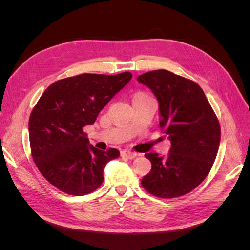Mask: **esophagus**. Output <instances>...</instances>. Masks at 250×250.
<instances>
[{
	"instance_id": "obj_1",
	"label": "esophagus",
	"mask_w": 250,
	"mask_h": 250,
	"mask_svg": "<svg viewBox=\"0 0 250 250\" xmlns=\"http://www.w3.org/2000/svg\"><path fill=\"white\" fill-rule=\"evenodd\" d=\"M137 153L135 152H132V151H127V150H124L121 152V156L123 157H126V158H129V160H132V158L137 157Z\"/></svg>"
}]
</instances>
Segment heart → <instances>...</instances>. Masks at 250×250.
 <instances>
[{
    "instance_id": "1",
    "label": "heart",
    "mask_w": 250,
    "mask_h": 250,
    "mask_svg": "<svg viewBox=\"0 0 250 250\" xmlns=\"http://www.w3.org/2000/svg\"><path fill=\"white\" fill-rule=\"evenodd\" d=\"M144 97H148V95L146 93H143V92H140V93H137L134 95L133 97V100L134 99H139V98H144Z\"/></svg>"
}]
</instances>
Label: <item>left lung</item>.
<instances>
[{"label": "left lung", "instance_id": "obj_1", "mask_svg": "<svg viewBox=\"0 0 250 250\" xmlns=\"http://www.w3.org/2000/svg\"><path fill=\"white\" fill-rule=\"evenodd\" d=\"M138 81L157 98L160 127L171 141L169 154H145L152 166L141 184L160 198L184 196L209 173L220 144V124L196 82L166 70L140 75Z\"/></svg>", "mask_w": 250, "mask_h": 250}]
</instances>
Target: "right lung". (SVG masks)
<instances>
[{"instance_id":"obj_1","label":"right lung","mask_w":250,"mask_h":250,"mask_svg":"<svg viewBox=\"0 0 250 250\" xmlns=\"http://www.w3.org/2000/svg\"><path fill=\"white\" fill-rule=\"evenodd\" d=\"M132 78L81 74L55 81L44 90L29 119L33 161L42 175L58 190L82 196L103 183V170L119 150L90 145L83 128L92 125L105 105Z\"/></svg>"}]
</instances>
